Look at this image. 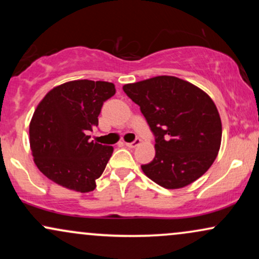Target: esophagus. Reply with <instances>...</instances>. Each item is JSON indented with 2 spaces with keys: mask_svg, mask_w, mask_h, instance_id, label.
<instances>
[{
  "mask_svg": "<svg viewBox=\"0 0 259 259\" xmlns=\"http://www.w3.org/2000/svg\"><path fill=\"white\" fill-rule=\"evenodd\" d=\"M140 142H141V140H140V139H135L133 142H125V145H126L127 147L134 148V147L138 146V145H140Z\"/></svg>",
  "mask_w": 259,
  "mask_h": 259,
  "instance_id": "34e87169",
  "label": "esophagus"
}]
</instances>
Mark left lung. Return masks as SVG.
Returning a JSON list of instances; mask_svg holds the SVG:
<instances>
[{
    "label": "left lung",
    "instance_id": "obj_1",
    "mask_svg": "<svg viewBox=\"0 0 259 259\" xmlns=\"http://www.w3.org/2000/svg\"><path fill=\"white\" fill-rule=\"evenodd\" d=\"M123 90L140 106L156 138V156L141 165L145 175L171 190L206 173L222 142L221 117L206 92L169 75L126 84Z\"/></svg>",
    "mask_w": 259,
    "mask_h": 259
}]
</instances>
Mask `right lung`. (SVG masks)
<instances>
[{
    "label": "right lung",
    "instance_id": "1",
    "mask_svg": "<svg viewBox=\"0 0 259 259\" xmlns=\"http://www.w3.org/2000/svg\"><path fill=\"white\" fill-rule=\"evenodd\" d=\"M115 94L114 84L73 80L56 86L38 103L29 134L34 162L53 183L90 192L113 153L112 146L90 141L103 102Z\"/></svg>",
    "mask_w": 259,
    "mask_h": 259
}]
</instances>
